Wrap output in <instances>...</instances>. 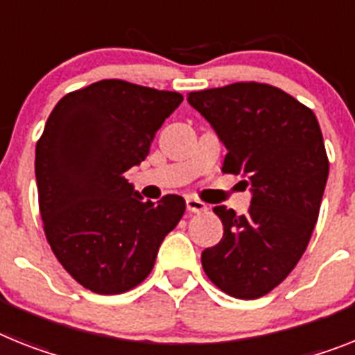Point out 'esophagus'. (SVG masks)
I'll list each match as a JSON object with an SVG mask.
<instances>
[{
	"label": "esophagus",
	"mask_w": 355,
	"mask_h": 355,
	"mask_svg": "<svg viewBox=\"0 0 355 355\" xmlns=\"http://www.w3.org/2000/svg\"><path fill=\"white\" fill-rule=\"evenodd\" d=\"M186 207L189 213H205V211H207V205H205L204 202L191 198V196L186 200Z\"/></svg>",
	"instance_id": "34e87169"
}]
</instances>
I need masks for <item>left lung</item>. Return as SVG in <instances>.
Segmentation results:
<instances>
[{
	"label": "left lung",
	"mask_w": 355,
	"mask_h": 355,
	"mask_svg": "<svg viewBox=\"0 0 355 355\" xmlns=\"http://www.w3.org/2000/svg\"><path fill=\"white\" fill-rule=\"evenodd\" d=\"M187 101L227 148L222 171L245 177L252 191L242 216L214 207L223 236L202 252V267L225 294L256 300L287 278L311 242L329 177L320 124L311 108L265 83L191 92Z\"/></svg>",
	"instance_id": "obj_1"
}]
</instances>
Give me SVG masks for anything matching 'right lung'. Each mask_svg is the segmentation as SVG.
Returning <instances> with one entry per match:
<instances>
[{"label":"right lung","instance_id":"add662e5","mask_svg":"<svg viewBox=\"0 0 355 355\" xmlns=\"http://www.w3.org/2000/svg\"><path fill=\"white\" fill-rule=\"evenodd\" d=\"M182 101L178 92L104 79L64 95L44 124L35 144L44 234L64 270L92 293L142 284L182 218V196L144 202L124 178Z\"/></svg>","mask_w":355,"mask_h":355}]
</instances>
